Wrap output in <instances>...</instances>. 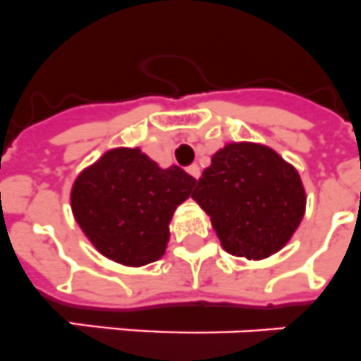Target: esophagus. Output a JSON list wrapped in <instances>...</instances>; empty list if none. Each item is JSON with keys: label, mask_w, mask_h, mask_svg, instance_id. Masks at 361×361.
I'll use <instances>...</instances> for the list:
<instances>
[{"label": "esophagus", "mask_w": 361, "mask_h": 361, "mask_svg": "<svg viewBox=\"0 0 361 361\" xmlns=\"http://www.w3.org/2000/svg\"><path fill=\"white\" fill-rule=\"evenodd\" d=\"M187 172H189V174L192 176V178H196V180H198L200 174H202V171H200L198 165H190L189 169H187Z\"/></svg>", "instance_id": "34e87169"}]
</instances>
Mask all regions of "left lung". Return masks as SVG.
Returning <instances> with one entry per match:
<instances>
[{
    "label": "left lung",
    "mask_w": 361,
    "mask_h": 361,
    "mask_svg": "<svg viewBox=\"0 0 361 361\" xmlns=\"http://www.w3.org/2000/svg\"><path fill=\"white\" fill-rule=\"evenodd\" d=\"M192 200L211 216L224 250L247 260L283 250L307 207L295 166L274 148L246 141L213 154Z\"/></svg>",
    "instance_id": "left-lung-1"
}]
</instances>
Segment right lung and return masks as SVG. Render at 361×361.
I'll return each mask as SVG.
<instances>
[{"label": "right lung", "mask_w": 361, "mask_h": 361, "mask_svg": "<svg viewBox=\"0 0 361 361\" xmlns=\"http://www.w3.org/2000/svg\"><path fill=\"white\" fill-rule=\"evenodd\" d=\"M196 180L180 166L161 169L139 148H111L71 187V211L95 250L139 268L161 259L176 207Z\"/></svg>", "instance_id": "add662e5"}]
</instances>
